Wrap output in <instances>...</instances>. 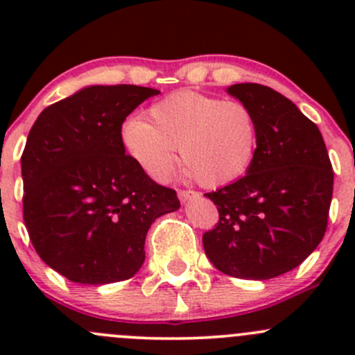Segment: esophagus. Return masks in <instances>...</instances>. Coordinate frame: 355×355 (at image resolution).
<instances>
[{"mask_svg": "<svg viewBox=\"0 0 355 355\" xmlns=\"http://www.w3.org/2000/svg\"><path fill=\"white\" fill-rule=\"evenodd\" d=\"M196 196H198V192L194 191H178V199H180L182 202H187L189 199L196 198Z\"/></svg>", "mask_w": 355, "mask_h": 355, "instance_id": "1", "label": "esophagus"}]
</instances>
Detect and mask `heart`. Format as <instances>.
Instances as JSON below:
<instances>
[{
  "label": "heart",
  "instance_id": "b5f03b06",
  "mask_svg": "<svg viewBox=\"0 0 355 355\" xmlns=\"http://www.w3.org/2000/svg\"><path fill=\"white\" fill-rule=\"evenodd\" d=\"M149 121L130 118L121 127L128 155L153 178H163L178 148L184 173L202 187L232 184L252 164L257 121L241 101L177 91L148 110Z\"/></svg>",
  "mask_w": 355,
  "mask_h": 355
}]
</instances>
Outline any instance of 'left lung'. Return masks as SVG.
<instances>
[{"label": "left lung", "mask_w": 355, "mask_h": 355, "mask_svg": "<svg viewBox=\"0 0 355 355\" xmlns=\"http://www.w3.org/2000/svg\"><path fill=\"white\" fill-rule=\"evenodd\" d=\"M227 92L252 110L257 149L244 177L204 194L220 213L202 235L204 252L221 273L270 280L299 266L323 241L333 168L320 128L280 92L261 84Z\"/></svg>", "instance_id": "obj_1"}]
</instances>
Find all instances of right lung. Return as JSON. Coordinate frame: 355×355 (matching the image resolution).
<instances>
[{"label": "right lung", "instance_id": "add662e5", "mask_svg": "<svg viewBox=\"0 0 355 355\" xmlns=\"http://www.w3.org/2000/svg\"><path fill=\"white\" fill-rule=\"evenodd\" d=\"M159 91L89 85L48 106L22 155L24 221L35 252L75 284L128 280L146 259L156 218L173 213V189L125 155L121 125Z\"/></svg>", "mask_w": 355, "mask_h": 355}]
</instances>
